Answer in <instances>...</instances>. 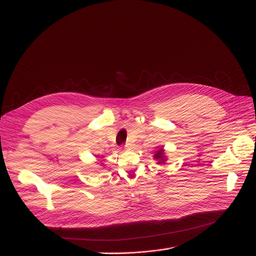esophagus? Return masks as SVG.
I'll return each mask as SVG.
<instances>
[{
  "mask_svg": "<svg viewBox=\"0 0 256 256\" xmlns=\"http://www.w3.org/2000/svg\"><path fill=\"white\" fill-rule=\"evenodd\" d=\"M131 146H132V142L127 140V142H126V144H125V148H130Z\"/></svg>",
  "mask_w": 256,
  "mask_h": 256,
  "instance_id": "obj_1",
  "label": "esophagus"
}]
</instances>
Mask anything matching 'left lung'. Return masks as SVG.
I'll return each instance as SVG.
<instances>
[{
    "label": "left lung",
    "instance_id": "left-lung-1",
    "mask_svg": "<svg viewBox=\"0 0 256 256\" xmlns=\"http://www.w3.org/2000/svg\"><path fill=\"white\" fill-rule=\"evenodd\" d=\"M156 160H158V164H165L166 162V156H165V151H164L162 148H160L156 151L154 156H153Z\"/></svg>",
    "mask_w": 256,
    "mask_h": 256
}]
</instances>
